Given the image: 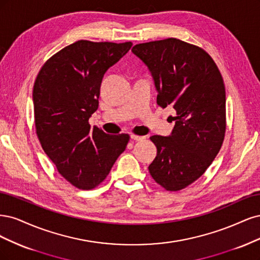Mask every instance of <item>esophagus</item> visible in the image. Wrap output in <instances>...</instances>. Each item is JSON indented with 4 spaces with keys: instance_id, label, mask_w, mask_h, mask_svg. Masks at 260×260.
Wrapping results in <instances>:
<instances>
[{
    "instance_id": "esophagus-1",
    "label": "esophagus",
    "mask_w": 260,
    "mask_h": 260,
    "mask_svg": "<svg viewBox=\"0 0 260 260\" xmlns=\"http://www.w3.org/2000/svg\"><path fill=\"white\" fill-rule=\"evenodd\" d=\"M131 138H132L133 140H136V141H140V140H142V139H145V137H144V136L135 135V134H132V135H131Z\"/></svg>"
}]
</instances>
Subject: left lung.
I'll return each mask as SVG.
<instances>
[{"mask_svg": "<svg viewBox=\"0 0 260 260\" xmlns=\"http://www.w3.org/2000/svg\"><path fill=\"white\" fill-rule=\"evenodd\" d=\"M132 52L151 71L156 104L175 110L172 135L150 137L157 153L149 173L167 191L185 189L222 146L227 124L221 73L203 48L175 38L136 44Z\"/></svg>", "mask_w": 260, "mask_h": 260, "instance_id": "1", "label": "left lung"}]
</instances>
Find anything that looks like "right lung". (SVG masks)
Returning <instances> with one entry per match:
<instances>
[{"label":"right lung","instance_id":"obj_1","mask_svg":"<svg viewBox=\"0 0 260 260\" xmlns=\"http://www.w3.org/2000/svg\"><path fill=\"white\" fill-rule=\"evenodd\" d=\"M133 43L80 40L42 66L33 85L36 132L62 177L82 190L94 189L126 149L128 134L108 135L88 120L98 109L105 72Z\"/></svg>","mask_w":260,"mask_h":260}]
</instances>
